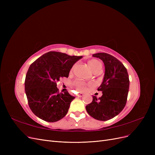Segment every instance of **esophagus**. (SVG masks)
Returning <instances> with one entry per match:
<instances>
[{
	"mask_svg": "<svg viewBox=\"0 0 155 155\" xmlns=\"http://www.w3.org/2000/svg\"><path fill=\"white\" fill-rule=\"evenodd\" d=\"M84 96V94H82V93L78 94H77V96H78V97H82V96Z\"/></svg>",
	"mask_w": 155,
	"mask_h": 155,
	"instance_id": "obj_1",
	"label": "esophagus"
}]
</instances>
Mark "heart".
Returning a JSON list of instances; mask_svg holds the SVG:
<instances>
[{"label": "heart", "instance_id": "obj_1", "mask_svg": "<svg viewBox=\"0 0 155 155\" xmlns=\"http://www.w3.org/2000/svg\"><path fill=\"white\" fill-rule=\"evenodd\" d=\"M88 64L94 72H96L97 71H100V70L102 68V64L101 62L100 61H98L97 59H96L90 60L88 62ZM73 68H72L71 71L73 70ZM73 85L78 91L80 92H85L87 91L88 87H92L94 86V83L93 82L86 83L85 81L80 80V79H76V80H75L73 82Z\"/></svg>", "mask_w": 155, "mask_h": 155}]
</instances>
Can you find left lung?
I'll use <instances>...</instances> for the list:
<instances>
[{"mask_svg":"<svg viewBox=\"0 0 155 155\" xmlns=\"http://www.w3.org/2000/svg\"><path fill=\"white\" fill-rule=\"evenodd\" d=\"M103 61L105 64V76L101 85L97 88L103 95L93 96L92 101L86 106L88 114L100 121L113 118L125 106L129 88L127 70L122 63L107 53L92 55Z\"/></svg>","mask_w":155,"mask_h":155,"instance_id":"obj_1","label":"left lung"}]
</instances>
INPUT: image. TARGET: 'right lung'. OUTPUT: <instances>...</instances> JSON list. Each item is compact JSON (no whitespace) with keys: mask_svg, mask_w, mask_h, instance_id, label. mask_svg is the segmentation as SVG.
<instances>
[{"mask_svg":"<svg viewBox=\"0 0 155 155\" xmlns=\"http://www.w3.org/2000/svg\"><path fill=\"white\" fill-rule=\"evenodd\" d=\"M82 56H71L49 51L33 63L25 79V92L30 109L35 116L48 122H55L67 114L75 97L68 91L59 92L57 81L68 78L74 64Z\"/></svg>","mask_w":155,"mask_h":155,"instance_id":"right-lung-1","label":"right lung"}]
</instances>
